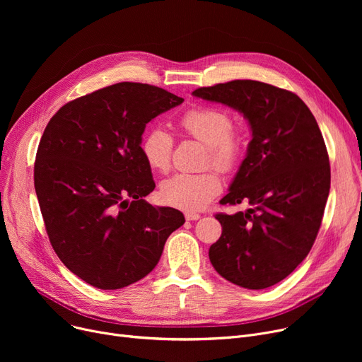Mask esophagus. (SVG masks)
Listing matches in <instances>:
<instances>
[{"instance_id":"obj_1","label":"esophagus","mask_w":362,"mask_h":362,"mask_svg":"<svg viewBox=\"0 0 362 362\" xmlns=\"http://www.w3.org/2000/svg\"><path fill=\"white\" fill-rule=\"evenodd\" d=\"M185 217H186V220H191V221H195V220L201 218V216L197 214V213H185Z\"/></svg>"}]
</instances>
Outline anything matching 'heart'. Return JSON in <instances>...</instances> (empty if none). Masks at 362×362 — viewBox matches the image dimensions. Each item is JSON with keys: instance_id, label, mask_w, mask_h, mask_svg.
<instances>
[{"instance_id": "1", "label": "heart", "mask_w": 362, "mask_h": 362, "mask_svg": "<svg viewBox=\"0 0 362 362\" xmlns=\"http://www.w3.org/2000/svg\"><path fill=\"white\" fill-rule=\"evenodd\" d=\"M182 130L205 145V163H211L223 171L232 170L243 148V135L232 127L230 114L216 107H195L187 110L180 122ZM141 151L146 164L156 171H167L171 163L173 138L161 127L149 129ZM221 191V179L213 170L197 175L177 173L161 183V198L165 204L182 210H201Z\"/></svg>"}]
</instances>
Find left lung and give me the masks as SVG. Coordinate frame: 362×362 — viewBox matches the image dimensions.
Wrapping results in <instances>:
<instances>
[{"instance_id": "8db88e82", "label": "left lung", "mask_w": 362, "mask_h": 362, "mask_svg": "<svg viewBox=\"0 0 362 362\" xmlns=\"http://www.w3.org/2000/svg\"><path fill=\"white\" fill-rule=\"evenodd\" d=\"M248 120L252 139L220 204L246 201L245 213L216 214L220 239L210 246L216 272L240 288L265 289L308 255L330 191L325 139L298 95L258 81H232L192 92Z\"/></svg>"}]
</instances>
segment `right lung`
<instances>
[{"instance_id": "1", "label": "right lung", "mask_w": 362, "mask_h": 362, "mask_svg": "<svg viewBox=\"0 0 362 362\" xmlns=\"http://www.w3.org/2000/svg\"><path fill=\"white\" fill-rule=\"evenodd\" d=\"M183 103L161 88L122 82L57 111L35 161V191L55 254L90 286L114 291L154 270L179 210L152 206L141 141L146 124Z\"/></svg>"}]
</instances>
